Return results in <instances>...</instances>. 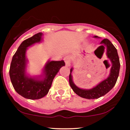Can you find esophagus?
Segmentation results:
<instances>
[{
    "label": "esophagus",
    "mask_w": 130,
    "mask_h": 130,
    "mask_svg": "<svg viewBox=\"0 0 130 130\" xmlns=\"http://www.w3.org/2000/svg\"><path fill=\"white\" fill-rule=\"evenodd\" d=\"M64 61L65 62V65L67 67L70 66V63H71V58H70V56H66L64 57L63 59Z\"/></svg>",
    "instance_id": "1"
}]
</instances>
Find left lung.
Masks as SVG:
<instances>
[{
	"label": "left lung",
	"mask_w": 130,
	"mask_h": 130,
	"mask_svg": "<svg viewBox=\"0 0 130 130\" xmlns=\"http://www.w3.org/2000/svg\"><path fill=\"white\" fill-rule=\"evenodd\" d=\"M94 38H98V37L94 36ZM100 44H101V45L99 47H103L104 52V50H106L107 57L112 63L111 70H110V74L106 79L101 81L95 87L89 90L80 89L74 84L73 81L72 75H71L73 68L70 70V74L69 76V83L70 86L73 90L77 95L82 98H86V99H96V98L104 96L114 87L119 77L120 64L117 50L113 45L112 43L107 38L101 41ZM96 50L95 51V53ZM105 61L108 62V60H104V63ZM105 65L106 67V64Z\"/></svg>",
	"instance_id": "left-lung-1"
}]
</instances>
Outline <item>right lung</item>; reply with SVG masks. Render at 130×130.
I'll return each mask as SVG.
<instances>
[{"mask_svg":"<svg viewBox=\"0 0 130 130\" xmlns=\"http://www.w3.org/2000/svg\"><path fill=\"white\" fill-rule=\"evenodd\" d=\"M42 35V33L39 32L22 41L13 56L10 65L9 73L14 90L27 99L38 100L47 95L54 77L61 67L65 65L63 60H49L44 67L42 75L34 77L27 75L26 50L32 44L40 42Z\"/></svg>","mask_w":130,"mask_h":130,"instance_id":"1","label":"right lung"}]
</instances>
